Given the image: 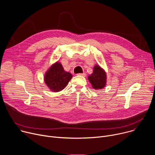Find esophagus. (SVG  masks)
<instances>
[{
    "label": "esophagus",
    "instance_id": "esophagus-1",
    "mask_svg": "<svg viewBox=\"0 0 155 155\" xmlns=\"http://www.w3.org/2000/svg\"><path fill=\"white\" fill-rule=\"evenodd\" d=\"M77 75H81V76H83V77H85V76H86V74H85V73H82V74H78Z\"/></svg>",
    "mask_w": 155,
    "mask_h": 155
}]
</instances>
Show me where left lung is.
<instances>
[{
    "mask_svg": "<svg viewBox=\"0 0 155 155\" xmlns=\"http://www.w3.org/2000/svg\"><path fill=\"white\" fill-rule=\"evenodd\" d=\"M88 80L95 90L104 88L107 83V74L104 69L99 65H94L93 72L87 77Z\"/></svg>",
    "mask_w": 155,
    "mask_h": 155,
    "instance_id": "left-lung-1",
    "label": "left lung"
}]
</instances>
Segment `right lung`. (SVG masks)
<instances>
[{
    "label": "right lung",
    "instance_id": "right-lung-1",
    "mask_svg": "<svg viewBox=\"0 0 155 155\" xmlns=\"http://www.w3.org/2000/svg\"><path fill=\"white\" fill-rule=\"evenodd\" d=\"M72 78V75L65 72L62 64L58 61L45 72L44 81L51 91L59 92L64 89Z\"/></svg>",
    "mask_w": 155,
    "mask_h": 155
}]
</instances>
